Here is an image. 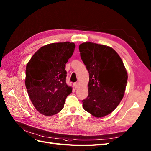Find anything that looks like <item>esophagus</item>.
Returning <instances> with one entry per match:
<instances>
[{
  "mask_svg": "<svg viewBox=\"0 0 151 151\" xmlns=\"http://www.w3.org/2000/svg\"><path fill=\"white\" fill-rule=\"evenodd\" d=\"M78 86H79V84L78 82H75V83H74V84H73V86L75 88H77L78 87Z\"/></svg>",
  "mask_w": 151,
  "mask_h": 151,
  "instance_id": "34e87169",
  "label": "esophagus"
}]
</instances>
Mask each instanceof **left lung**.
<instances>
[{"mask_svg": "<svg viewBox=\"0 0 151 151\" xmlns=\"http://www.w3.org/2000/svg\"><path fill=\"white\" fill-rule=\"evenodd\" d=\"M81 59L89 75L84 110L96 117L111 114L120 103L128 75L120 56L112 48L92 42L79 45Z\"/></svg>", "mask_w": 151, "mask_h": 151, "instance_id": "8db88e82", "label": "left lung"}]
</instances>
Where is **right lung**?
Wrapping results in <instances>:
<instances>
[{"label": "right lung", "mask_w": 151, "mask_h": 151, "mask_svg": "<svg viewBox=\"0 0 151 151\" xmlns=\"http://www.w3.org/2000/svg\"><path fill=\"white\" fill-rule=\"evenodd\" d=\"M75 44L69 41L48 44L38 50L28 62L25 86L36 110L51 116L62 110L72 88L66 84L65 64Z\"/></svg>", "instance_id": "1"}]
</instances>
